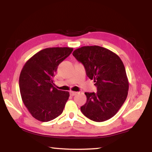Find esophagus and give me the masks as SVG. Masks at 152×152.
I'll use <instances>...</instances> for the list:
<instances>
[{"label": "esophagus", "mask_w": 152, "mask_h": 152, "mask_svg": "<svg viewBox=\"0 0 152 152\" xmlns=\"http://www.w3.org/2000/svg\"><path fill=\"white\" fill-rule=\"evenodd\" d=\"M70 94L71 96H74V95H76L77 94V92H74V91H70Z\"/></svg>", "instance_id": "34e87169"}]
</instances>
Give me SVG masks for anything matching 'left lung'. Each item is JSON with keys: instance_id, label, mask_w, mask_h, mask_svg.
Segmentation results:
<instances>
[{"instance_id": "obj_1", "label": "left lung", "mask_w": 152, "mask_h": 152, "mask_svg": "<svg viewBox=\"0 0 152 152\" xmlns=\"http://www.w3.org/2000/svg\"><path fill=\"white\" fill-rule=\"evenodd\" d=\"M72 54L97 87L96 92H85L86 102L80 107L82 113L96 122L110 119L128 94L129 81L122 60L112 51L98 45L83 46Z\"/></svg>"}]
</instances>
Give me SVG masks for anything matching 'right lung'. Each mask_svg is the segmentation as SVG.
Segmentation results:
<instances>
[{
    "instance_id": "1",
    "label": "right lung",
    "mask_w": 152,
    "mask_h": 152,
    "mask_svg": "<svg viewBox=\"0 0 152 152\" xmlns=\"http://www.w3.org/2000/svg\"><path fill=\"white\" fill-rule=\"evenodd\" d=\"M72 51L67 47L43 49L29 59L20 72L22 101L37 120L48 122L62 113L70 93L53 86V76L59 64Z\"/></svg>"
}]
</instances>
